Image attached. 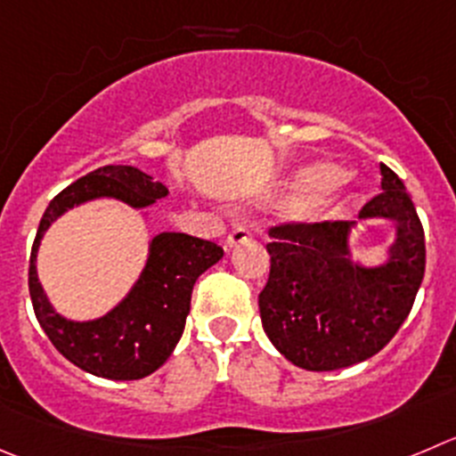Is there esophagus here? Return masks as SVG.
I'll return each mask as SVG.
<instances>
[{"instance_id":"esophagus-1","label":"esophagus","mask_w":456,"mask_h":456,"mask_svg":"<svg viewBox=\"0 0 456 456\" xmlns=\"http://www.w3.org/2000/svg\"><path fill=\"white\" fill-rule=\"evenodd\" d=\"M249 236H252V232H249L248 224H236L227 236V248H236L240 242L249 240Z\"/></svg>"}]
</instances>
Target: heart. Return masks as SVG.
<instances>
[{
  "instance_id": "1",
  "label": "heart",
  "mask_w": 456,
  "mask_h": 456,
  "mask_svg": "<svg viewBox=\"0 0 456 456\" xmlns=\"http://www.w3.org/2000/svg\"><path fill=\"white\" fill-rule=\"evenodd\" d=\"M346 177L348 173L342 166L322 161V164H314L310 168L301 170L295 182V195L299 202H313V200L324 198L330 191L342 186Z\"/></svg>"
}]
</instances>
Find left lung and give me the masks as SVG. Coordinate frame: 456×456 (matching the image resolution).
Returning <instances> with one entry per match:
<instances>
[{
	"instance_id": "1",
	"label": "left lung",
	"mask_w": 456,
	"mask_h": 456,
	"mask_svg": "<svg viewBox=\"0 0 456 456\" xmlns=\"http://www.w3.org/2000/svg\"><path fill=\"white\" fill-rule=\"evenodd\" d=\"M380 189L360 220L395 224L382 265L351 258L355 223H288L270 229V279L258 295L263 330L286 360L305 371L364 362L398 333L425 274V233L405 184L380 164Z\"/></svg>"
}]
</instances>
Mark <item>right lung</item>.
<instances>
[{
  "mask_svg": "<svg viewBox=\"0 0 456 456\" xmlns=\"http://www.w3.org/2000/svg\"><path fill=\"white\" fill-rule=\"evenodd\" d=\"M168 189L134 166H103L76 180L46 207L28 261V292L42 330L58 351L83 371L108 380H139L170 357L184 333L191 292L202 272L223 258L216 242L164 232L151 240L146 267L126 299L92 322H74L53 310L37 281L40 240L67 208L96 198H114L132 208H146Z\"/></svg>",
  "mask_w": 456,
  "mask_h": 456,
  "instance_id": "right-lung-1",
  "label": "right lung"
}]
</instances>
